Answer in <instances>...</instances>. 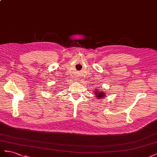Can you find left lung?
<instances>
[{"label": "left lung", "instance_id": "left-lung-1", "mask_svg": "<svg viewBox=\"0 0 157 157\" xmlns=\"http://www.w3.org/2000/svg\"><path fill=\"white\" fill-rule=\"evenodd\" d=\"M95 93V96H96V97L97 98H98V99H103V97L105 96V92H103V90H101V91H99V90L97 89L96 91L94 92Z\"/></svg>", "mask_w": 157, "mask_h": 157}]
</instances>
